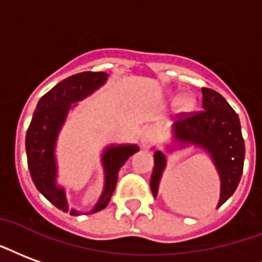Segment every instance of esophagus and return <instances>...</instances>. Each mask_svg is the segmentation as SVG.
I'll use <instances>...</instances> for the list:
<instances>
[{
    "mask_svg": "<svg viewBox=\"0 0 262 262\" xmlns=\"http://www.w3.org/2000/svg\"><path fill=\"white\" fill-rule=\"evenodd\" d=\"M139 139H140L141 146L144 147V148H148V147H151L156 143V132L152 130L151 127H144L140 132Z\"/></svg>",
    "mask_w": 262,
    "mask_h": 262,
    "instance_id": "34e87169",
    "label": "esophagus"
}]
</instances>
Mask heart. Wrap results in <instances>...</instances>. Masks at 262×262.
Listing matches in <instances>:
<instances>
[{"mask_svg":"<svg viewBox=\"0 0 262 262\" xmlns=\"http://www.w3.org/2000/svg\"><path fill=\"white\" fill-rule=\"evenodd\" d=\"M194 97L191 96V94H182L176 98L175 105L176 108H179L182 112L186 111H190L191 108L194 106Z\"/></svg>","mask_w":262,"mask_h":262,"instance_id":"1","label":"heart"}]
</instances>
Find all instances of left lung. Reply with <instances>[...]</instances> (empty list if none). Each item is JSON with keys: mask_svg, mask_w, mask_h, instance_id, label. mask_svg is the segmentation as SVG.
Returning <instances> with one entry per match:
<instances>
[{"mask_svg": "<svg viewBox=\"0 0 262 262\" xmlns=\"http://www.w3.org/2000/svg\"><path fill=\"white\" fill-rule=\"evenodd\" d=\"M203 110L180 118L172 125L173 143L179 148L187 146L200 147L211 157L221 180V194L216 208L233 194L239 185L245 164V140L237 114L220 93L203 87ZM172 150V147H168ZM166 157L162 151L154 152V168L150 187L154 197L165 170Z\"/></svg>", "mask_w": 262, "mask_h": 262, "instance_id": "8db88e82", "label": "left lung"}]
</instances>
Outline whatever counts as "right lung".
<instances>
[{
    "instance_id": "add662e5",
    "label": "right lung",
    "mask_w": 262,
    "mask_h": 262,
    "mask_svg": "<svg viewBox=\"0 0 262 262\" xmlns=\"http://www.w3.org/2000/svg\"><path fill=\"white\" fill-rule=\"evenodd\" d=\"M106 77L105 72H82L58 83L40 98L26 133L28 165L37 190L57 208L75 216L82 212L69 208L65 189L57 183L58 135L67 121L68 112L76 106L75 102L82 101L100 89L106 82ZM136 151H139L136 144H112L104 148L101 156L104 190L96 205L84 214H94L108 205L118 182V172Z\"/></svg>"
}]
</instances>
